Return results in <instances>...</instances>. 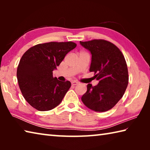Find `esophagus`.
Wrapping results in <instances>:
<instances>
[{"label":"esophagus","mask_w":150,"mask_h":150,"mask_svg":"<svg viewBox=\"0 0 150 150\" xmlns=\"http://www.w3.org/2000/svg\"><path fill=\"white\" fill-rule=\"evenodd\" d=\"M77 84H78V82H77V81H73V82L71 83V85H72L73 86L77 85Z\"/></svg>","instance_id":"1"}]
</instances>
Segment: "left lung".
<instances>
[{
    "mask_svg": "<svg viewBox=\"0 0 150 150\" xmlns=\"http://www.w3.org/2000/svg\"><path fill=\"white\" fill-rule=\"evenodd\" d=\"M92 54L89 71L95 73L97 85H87L81 97L88 108L105 112L115 106L122 97L128 84V71L125 58L120 49L107 40L80 42Z\"/></svg>",
    "mask_w": 150,
    "mask_h": 150,
    "instance_id": "8db88e82",
    "label": "left lung"
}]
</instances>
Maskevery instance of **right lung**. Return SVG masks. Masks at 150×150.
<instances>
[{"label":"right lung","instance_id":"1","mask_svg":"<svg viewBox=\"0 0 150 150\" xmlns=\"http://www.w3.org/2000/svg\"><path fill=\"white\" fill-rule=\"evenodd\" d=\"M76 46L73 42L44 43L29 48L22 55L17 79L24 98L33 108L47 111L62 102L71 84L53 77V71Z\"/></svg>","mask_w":150,"mask_h":150}]
</instances>
